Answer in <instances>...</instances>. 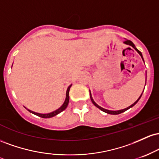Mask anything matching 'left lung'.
<instances>
[{"label":"left lung","mask_w":159,"mask_h":159,"mask_svg":"<svg viewBox=\"0 0 159 159\" xmlns=\"http://www.w3.org/2000/svg\"><path fill=\"white\" fill-rule=\"evenodd\" d=\"M124 43H125V44H127V45H131V46L133 47V48H134V49H135V50L137 51V52H138V54H139L141 56L142 59H143V56H142V54H141V52H140L139 50H138V49L136 48L135 45H134V43H133L132 41H130V40H125V41H124ZM146 81H147V78H146ZM90 99H91V101H92L93 104V105H95V106H96V107H97L98 108H99L100 110H101V111H104V112L107 113V114H121V113H123V112H125V111H127L128 109H129V108H130V107H132L134 106V105H135V104H136L137 102H138V101H139V99H140V97H141L142 94L140 95V97L138 98V100H137V101H136L135 102H134V104H132V105H130V106H129V107H128L127 108L123 109V110H120V111H109V110H106V109H104L103 107H102L98 106V105H97V104H96V103L95 102L93 101V98H92V96H91L90 91Z\"/></svg>","instance_id":"left-lung-1"}]
</instances>
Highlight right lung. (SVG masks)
<instances>
[{"label": "right lung", "instance_id": "1", "mask_svg": "<svg viewBox=\"0 0 159 159\" xmlns=\"http://www.w3.org/2000/svg\"><path fill=\"white\" fill-rule=\"evenodd\" d=\"M72 84L70 86H69L68 89H67V91H66V100L64 102V103L63 104V105L60 107V108H58L57 110L53 111L52 113H49V114H39V113H36V112H34V111H30V110H28L27 109V111H29V112L32 113V114L36 115V116H40V117L42 118H50V117H53V116H56V115H57L58 114H60V113L62 112L63 111H64L66 108L67 105H68L69 104V90H70V87Z\"/></svg>", "mask_w": 159, "mask_h": 159}]
</instances>
